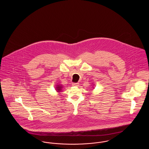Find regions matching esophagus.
Instances as JSON below:
<instances>
[{
	"instance_id": "1",
	"label": "esophagus",
	"mask_w": 149,
	"mask_h": 149,
	"mask_svg": "<svg viewBox=\"0 0 149 149\" xmlns=\"http://www.w3.org/2000/svg\"><path fill=\"white\" fill-rule=\"evenodd\" d=\"M72 86H78L79 85V83H73L72 84Z\"/></svg>"
}]
</instances>
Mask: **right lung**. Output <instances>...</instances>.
Masks as SVG:
<instances>
[{"instance_id": "add662e5", "label": "right lung", "mask_w": 149, "mask_h": 149, "mask_svg": "<svg viewBox=\"0 0 149 149\" xmlns=\"http://www.w3.org/2000/svg\"><path fill=\"white\" fill-rule=\"evenodd\" d=\"M62 88H63V87H62L61 85H57V86L56 87V89L57 92H60V91H61Z\"/></svg>"}]
</instances>
